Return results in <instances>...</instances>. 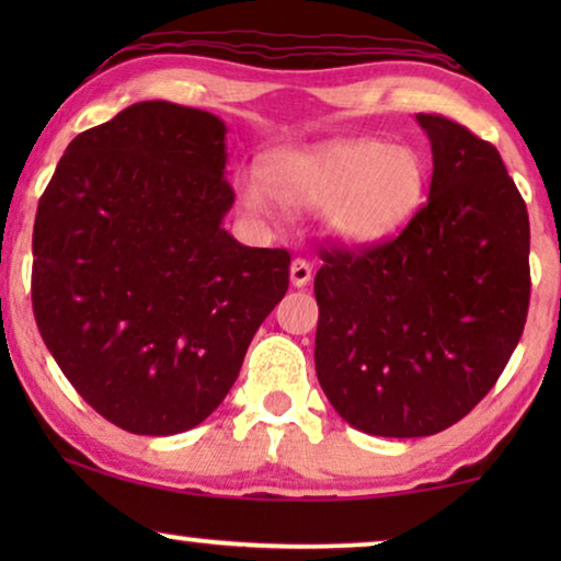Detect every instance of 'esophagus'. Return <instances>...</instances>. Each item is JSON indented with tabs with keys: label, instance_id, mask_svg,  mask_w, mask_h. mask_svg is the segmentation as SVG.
Instances as JSON below:
<instances>
[{
	"label": "esophagus",
	"instance_id": "1",
	"mask_svg": "<svg viewBox=\"0 0 561 561\" xmlns=\"http://www.w3.org/2000/svg\"><path fill=\"white\" fill-rule=\"evenodd\" d=\"M311 280V263H306L304 257H296L294 263H290V283H294V288H306Z\"/></svg>",
	"mask_w": 561,
	"mask_h": 561
}]
</instances>
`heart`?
<instances>
[{"mask_svg": "<svg viewBox=\"0 0 561 561\" xmlns=\"http://www.w3.org/2000/svg\"><path fill=\"white\" fill-rule=\"evenodd\" d=\"M426 188L428 168L416 148L355 137L273 152L265 181L242 175L237 196L252 217H267L275 202L290 211L321 206L327 237L347 248H373L416 219Z\"/></svg>", "mask_w": 561, "mask_h": 561, "instance_id": "1", "label": "heart"}]
</instances>
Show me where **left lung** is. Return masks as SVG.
<instances>
[{"mask_svg":"<svg viewBox=\"0 0 561 561\" xmlns=\"http://www.w3.org/2000/svg\"><path fill=\"white\" fill-rule=\"evenodd\" d=\"M432 142V188L396 240L324 250L319 386L373 436L439 434L478 405L524 334L528 211L501 152L439 114H416Z\"/></svg>","mask_w":561,"mask_h":561,"instance_id":"left-lung-1","label":"left lung"}]
</instances>
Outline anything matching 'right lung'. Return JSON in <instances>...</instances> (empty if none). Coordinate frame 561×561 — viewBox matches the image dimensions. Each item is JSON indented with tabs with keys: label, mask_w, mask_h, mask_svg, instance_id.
<instances>
[{
	"label": "right lung",
	"mask_w": 561,
	"mask_h": 561,
	"mask_svg": "<svg viewBox=\"0 0 561 561\" xmlns=\"http://www.w3.org/2000/svg\"><path fill=\"white\" fill-rule=\"evenodd\" d=\"M227 125L137 102L76 135L37 204L33 311L79 396L119 428L188 432L217 411L288 290L286 250L221 227Z\"/></svg>",
	"instance_id": "right-lung-1"
}]
</instances>
